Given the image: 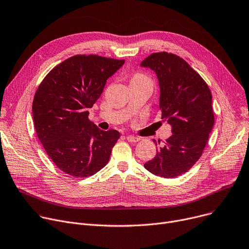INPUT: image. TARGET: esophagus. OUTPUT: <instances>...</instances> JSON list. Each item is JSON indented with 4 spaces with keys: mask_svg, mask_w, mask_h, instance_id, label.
I'll return each instance as SVG.
<instances>
[{
    "mask_svg": "<svg viewBox=\"0 0 249 249\" xmlns=\"http://www.w3.org/2000/svg\"><path fill=\"white\" fill-rule=\"evenodd\" d=\"M126 139L129 142H138L140 140L139 137H135V136H126Z\"/></svg>",
    "mask_w": 249,
    "mask_h": 249,
    "instance_id": "esophagus-1",
    "label": "esophagus"
}]
</instances>
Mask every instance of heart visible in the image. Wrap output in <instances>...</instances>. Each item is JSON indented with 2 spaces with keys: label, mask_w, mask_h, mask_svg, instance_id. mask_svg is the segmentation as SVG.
Listing matches in <instances>:
<instances>
[{
  "label": "heart",
  "mask_w": 249,
  "mask_h": 249,
  "mask_svg": "<svg viewBox=\"0 0 249 249\" xmlns=\"http://www.w3.org/2000/svg\"><path fill=\"white\" fill-rule=\"evenodd\" d=\"M142 81H150V80H149L145 75L140 74V73L133 75L131 78V82H142Z\"/></svg>",
  "instance_id": "heart-1"
}]
</instances>
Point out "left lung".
<instances>
[{
    "instance_id": "left-lung-1",
    "label": "left lung",
    "mask_w": 249,
    "mask_h": 249,
    "mask_svg": "<svg viewBox=\"0 0 249 249\" xmlns=\"http://www.w3.org/2000/svg\"><path fill=\"white\" fill-rule=\"evenodd\" d=\"M141 66L157 75L161 119L167 120L173 133L144 167L154 175L174 178L187 172L202 155L214 125L212 95L203 78L175 54L152 53Z\"/></svg>"
}]
</instances>
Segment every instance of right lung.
<instances>
[{
  "label": "right lung",
  "instance_id": "add662e5",
  "mask_svg": "<svg viewBox=\"0 0 249 249\" xmlns=\"http://www.w3.org/2000/svg\"><path fill=\"white\" fill-rule=\"evenodd\" d=\"M125 60L75 55L50 71L33 100L36 133L56 166L73 177H89L110 159L120 137L89 120L88 109L102 94L106 81Z\"/></svg>",
  "mask_w": 249,
  "mask_h": 249
}]
</instances>
